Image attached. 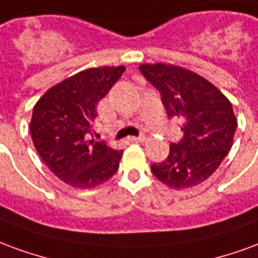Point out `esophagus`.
<instances>
[{"label": "esophagus", "instance_id": "esophagus-1", "mask_svg": "<svg viewBox=\"0 0 258 258\" xmlns=\"http://www.w3.org/2000/svg\"><path fill=\"white\" fill-rule=\"evenodd\" d=\"M144 140H146V136H144V135H140V136H137V137L135 136L129 137V142L132 143H142L144 142Z\"/></svg>", "mask_w": 258, "mask_h": 258}]
</instances>
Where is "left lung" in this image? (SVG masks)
I'll use <instances>...</instances> for the list:
<instances>
[{
	"mask_svg": "<svg viewBox=\"0 0 258 258\" xmlns=\"http://www.w3.org/2000/svg\"><path fill=\"white\" fill-rule=\"evenodd\" d=\"M144 78L161 93L168 118L178 119L183 139L170 143L168 158L151 165L172 188H189L210 177L232 147L236 119L232 104L209 81L173 64H143Z\"/></svg>",
	"mask_w": 258,
	"mask_h": 258,
	"instance_id": "8db88e82",
	"label": "left lung"
}]
</instances>
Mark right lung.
I'll return each instance as SVG.
<instances>
[{
	"instance_id": "obj_1",
	"label": "right lung",
	"mask_w": 258,
	"mask_h": 258,
	"mask_svg": "<svg viewBox=\"0 0 258 258\" xmlns=\"http://www.w3.org/2000/svg\"><path fill=\"white\" fill-rule=\"evenodd\" d=\"M123 71V66L84 70L50 88L34 106V147L50 172L73 187L93 188L118 170L122 150L90 136L97 103Z\"/></svg>"
}]
</instances>
